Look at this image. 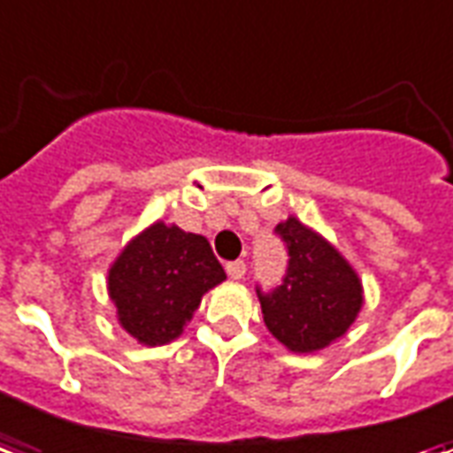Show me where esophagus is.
I'll return each instance as SVG.
<instances>
[{
  "mask_svg": "<svg viewBox=\"0 0 453 453\" xmlns=\"http://www.w3.org/2000/svg\"><path fill=\"white\" fill-rule=\"evenodd\" d=\"M226 271L233 280H242L244 273H247V264L244 261H230V264H226Z\"/></svg>",
  "mask_w": 453,
  "mask_h": 453,
  "instance_id": "esophagus-1",
  "label": "esophagus"
}]
</instances>
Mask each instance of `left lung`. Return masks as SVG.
Segmentation results:
<instances>
[{
	"label": "left lung",
	"mask_w": 453,
	"mask_h": 453,
	"mask_svg": "<svg viewBox=\"0 0 453 453\" xmlns=\"http://www.w3.org/2000/svg\"><path fill=\"white\" fill-rule=\"evenodd\" d=\"M288 251L280 285H257L264 323L292 351H319L347 333L361 309V282L320 234L288 219L275 227Z\"/></svg>",
	"instance_id": "left-lung-1"
}]
</instances>
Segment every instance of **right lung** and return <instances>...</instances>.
<instances>
[{"label": "right lung", "mask_w": 453, "mask_h": 453, "mask_svg": "<svg viewBox=\"0 0 453 453\" xmlns=\"http://www.w3.org/2000/svg\"><path fill=\"white\" fill-rule=\"evenodd\" d=\"M226 280L206 237L157 223L134 237L109 271L120 326L142 344L175 340L203 292Z\"/></svg>", "instance_id": "obj_1"}]
</instances>
